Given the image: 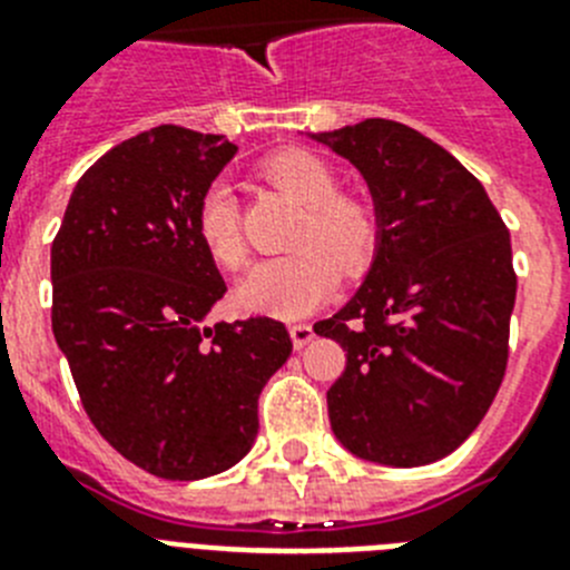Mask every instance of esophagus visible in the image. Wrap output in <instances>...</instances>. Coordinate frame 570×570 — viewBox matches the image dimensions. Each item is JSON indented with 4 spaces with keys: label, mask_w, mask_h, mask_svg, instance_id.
I'll return each mask as SVG.
<instances>
[{
    "label": "esophagus",
    "mask_w": 570,
    "mask_h": 570,
    "mask_svg": "<svg viewBox=\"0 0 570 570\" xmlns=\"http://www.w3.org/2000/svg\"><path fill=\"white\" fill-rule=\"evenodd\" d=\"M291 340H294L296 351H302V347L314 340V328H311V325H305V322H299V325H291Z\"/></svg>",
    "instance_id": "esophagus-1"
}]
</instances>
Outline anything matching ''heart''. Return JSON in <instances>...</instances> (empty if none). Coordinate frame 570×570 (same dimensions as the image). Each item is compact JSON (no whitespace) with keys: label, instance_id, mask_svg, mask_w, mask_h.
I'll list each match as a JSON object with an SVG mask.
<instances>
[{"label":"heart","instance_id":"b5f03b06","mask_svg":"<svg viewBox=\"0 0 570 570\" xmlns=\"http://www.w3.org/2000/svg\"><path fill=\"white\" fill-rule=\"evenodd\" d=\"M271 185L305 205L296 245L291 254L256 262L236 282V302L254 314L296 320L328 299L345 274H360L380 239L374 208L356 196L336 194V174L328 163L308 150H282L262 163ZM196 234L205 250L225 268L245 262V239L239 228V205L230 185L216 183L205 190L196 210Z\"/></svg>","mask_w":570,"mask_h":570}]
</instances>
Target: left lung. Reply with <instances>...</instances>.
Listing matches in <instances>:
<instances>
[{
	"instance_id": "1",
	"label": "left lung",
	"mask_w": 570,
	"mask_h": 570,
	"mask_svg": "<svg viewBox=\"0 0 570 570\" xmlns=\"http://www.w3.org/2000/svg\"><path fill=\"white\" fill-rule=\"evenodd\" d=\"M305 136L360 170L380 223L356 294L314 325L347 351L328 391L331 431L374 465L442 460L505 376L511 234L480 179L420 130L365 119Z\"/></svg>"
}]
</instances>
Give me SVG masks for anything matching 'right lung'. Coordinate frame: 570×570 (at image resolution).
<instances>
[{
	"label": "right lung",
	"instance_id": "right-lung-1",
	"mask_svg": "<svg viewBox=\"0 0 570 570\" xmlns=\"http://www.w3.org/2000/svg\"><path fill=\"white\" fill-rule=\"evenodd\" d=\"M236 150L176 125L125 139L85 170L50 248L53 340L79 400L163 480H205L248 454L256 400L294 347L268 316L205 325L225 279L196 210Z\"/></svg>",
	"mask_w": 570,
	"mask_h": 570
}]
</instances>
